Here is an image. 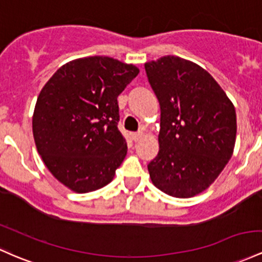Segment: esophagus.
<instances>
[{
  "label": "esophagus",
  "instance_id": "obj_1",
  "mask_svg": "<svg viewBox=\"0 0 262 262\" xmlns=\"http://www.w3.org/2000/svg\"><path fill=\"white\" fill-rule=\"evenodd\" d=\"M142 137H143L142 132H138V133H133V134H132V139H133L134 142H139V140L142 139Z\"/></svg>",
  "mask_w": 262,
  "mask_h": 262
}]
</instances>
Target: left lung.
<instances>
[{"instance_id": "8db88e82", "label": "left lung", "mask_w": 262, "mask_h": 262, "mask_svg": "<svg viewBox=\"0 0 262 262\" xmlns=\"http://www.w3.org/2000/svg\"><path fill=\"white\" fill-rule=\"evenodd\" d=\"M144 67L160 105L159 153L148 164L150 179L171 196H194L231 158L235 108L216 80L195 63L165 56Z\"/></svg>"}]
</instances>
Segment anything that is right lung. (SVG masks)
I'll return each mask as SVG.
<instances>
[{
    "instance_id": "right-lung-1",
    "label": "right lung",
    "mask_w": 262,
    "mask_h": 262,
    "mask_svg": "<svg viewBox=\"0 0 262 262\" xmlns=\"http://www.w3.org/2000/svg\"><path fill=\"white\" fill-rule=\"evenodd\" d=\"M138 73L111 57H85L62 66L42 88L34 142L48 170L71 190L103 188L124 160L117 98Z\"/></svg>"
}]
</instances>
